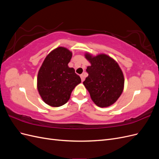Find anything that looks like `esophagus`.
Wrapping results in <instances>:
<instances>
[{
    "mask_svg": "<svg viewBox=\"0 0 159 159\" xmlns=\"http://www.w3.org/2000/svg\"><path fill=\"white\" fill-rule=\"evenodd\" d=\"M80 78H81V81H82V82H83V81L85 80V75H84V74L80 75Z\"/></svg>",
    "mask_w": 159,
    "mask_h": 159,
    "instance_id": "1",
    "label": "esophagus"
}]
</instances>
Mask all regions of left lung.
Instances as JSON below:
<instances>
[{"label": "left lung", "instance_id": "left-lung-1", "mask_svg": "<svg viewBox=\"0 0 159 159\" xmlns=\"http://www.w3.org/2000/svg\"><path fill=\"white\" fill-rule=\"evenodd\" d=\"M85 57L91 65L86 70L88 77L84 85L98 106H110L123 92L125 81L121 68L116 61L105 54L93 57L86 54Z\"/></svg>", "mask_w": 159, "mask_h": 159}]
</instances>
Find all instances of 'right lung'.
<instances>
[{"label": "right lung", "instance_id": "obj_1", "mask_svg": "<svg viewBox=\"0 0 159 159\" xmlns=\"http://www.w3.org/2000/svg\"><path fill=\"white\" fill-rule=\"evenodd\" d=\"M71 52L63 47L57 48L46 56L38 71V90L43 101L52 107L68 102L72 90L81 83L80 77L68 64Z\"/></svg>", "mask_w": 159, "mask_h": 159}]
</instances>
